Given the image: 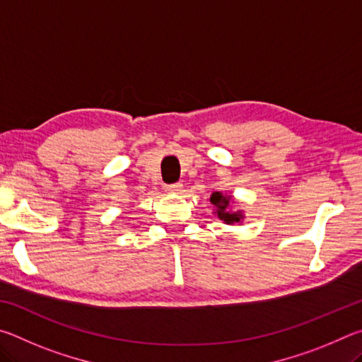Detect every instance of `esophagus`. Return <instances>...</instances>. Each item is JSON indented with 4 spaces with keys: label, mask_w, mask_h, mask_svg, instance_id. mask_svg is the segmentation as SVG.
<instances>
[{
    "label": "esophagus",
    "mask_w": 362,
    "mask_h": 362,
    "mask_svg": "<svg viewBox=\"0 0 362 362\" xmlns=\"http://www.w3.org/2000/svg\"><path fill=\"white\" fill-rule=\"evenodd\" d=\"M182 183H170V185H166L164 188H166V192L169 193H180L182 192Z\"/></svg>",
    "instance_id": "esophagus-1"
}]
</instances>
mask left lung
<instances>
[{
	"mask_svg": "<svg viewBox=\"0 0 362 362\" xmlns=\"http://www.w3.org/2000/svg\"><path fill=\"white\" fill-rule=\"evenodd\" d=\"M230 201H231V196L222 194L220 192L211 194V203L214 204V214H216L220 220H223V223H228V225L240 223L244 218L243 211H231Z\"/></svg>",
	"mask_w": 362,
	"mask_h": 362,
	"instance_id": "obj_1",
	"label": "left lung"
}]
</instances>
